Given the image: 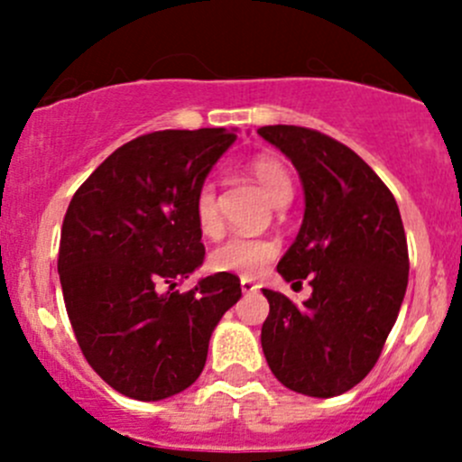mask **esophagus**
<instances>
[{"instance_id": "1", "label": "esophagus", "mask_w": 462, "mask_h": 462, "mask_svg": "<svg viewBox=\"0 0 462 462\" xmlns=\"http://www.w3.org/2000/svg\"><path fill=\"white\" fill-rule=\"evenodd\" d=\"M241 291H244V292H254V291H257V286H254L253 279L241 277Z\"/></svg>"}]
</instances>
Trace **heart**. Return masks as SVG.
I'll list each match as a JSON object with an SVG mask.
<instances>
[{
    "label": "heart",
    "mask_w": 462,
    "mask_h": 462,
    "mask_svg": "<svg viewBox=\"0 0 462 462\" xmlns=\"http://www.w3.org/2000/svg\"><path fill=\"white\" fill-rule=\"evenodd\" d=\"M250 174L257 179L265 197L274 205H283L291 201L292 185L286 167L282 161L273 156H259L250 162ZM194 218L203 235L212 236L221 230V214H218L217 188L214 183H203L194 199ZM279 254V245L265 236H244L236 235L223 241L221 245L209 253V265L217 273L244 274V277H257L263 273L274 257Z\"/></svg>",
    "instance_id": "heart-1"
}]
</instances>
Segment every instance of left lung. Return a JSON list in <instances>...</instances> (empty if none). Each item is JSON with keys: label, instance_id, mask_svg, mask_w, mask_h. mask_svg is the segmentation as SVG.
Masks as SVG:
<instances>
[{"label": "left lung", "instance_id": "left-lung-1", "mask_svg": "<svg viewBox=\"0 0 462 462\" xmlns=\"http://www.w3.org/2000/svg\"><path fill=\"white\" fill-rule=\"evenodd\" d=\"M259 136L295 165L304 189L301 227L277 273L286 282L309 277L313 288L300 309L263 288L261 348L283 386L333 398L374 369L398 319L409 282L402 218L380 176L346 144L295 125L261 127Z\"/></svg>", "mask_w": 462, "mask_h": 462}]
</instances>
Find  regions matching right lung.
Masks as SVG:
<instances>
[{
    "label": "right lung",
    "instance_id": "1",
    "mask_svg": "<svg viewBox=\"0 0 462 462\" xmlns=\"http://www.w3.org/2000/svg\"><path fill=\"white\" fill-rule=\"evenodd\" d=\"M235 129H165L116 149L64 217L58 273L87 362L118 393L165 400L201 375L212 330L241 300L239 277L203 265L194 199Z\"/></svg>",
    "mask_w": 462,
    "mask_h": 462
}]
</instances>
